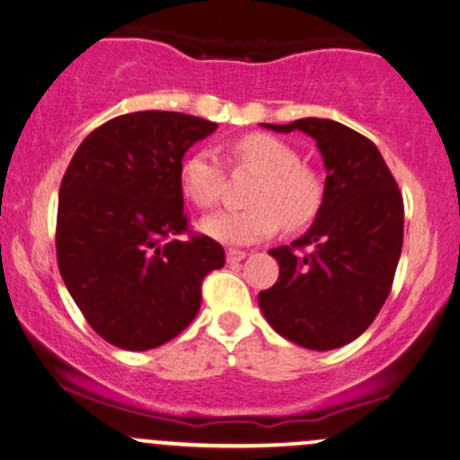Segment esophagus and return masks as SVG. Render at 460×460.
Segmentation results:
<instances>
[{
	"instance_id": "esophagus-1",
	"label": "esophagus",
	"mask_w": 460,
	"mask_h": 460,
	"mask_svg": "<svg viewBox=\"0 0 460 460\" xmlns=\"http://www.w3.org/2000/svg\"><path fill=\"white\" fill-rule=\"evenodd\" d=\"M247 258V253L241 252V249H228L226 252V260H228V264H238V261Z\"/></svg>"
}]
</instances>
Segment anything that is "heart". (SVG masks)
<instances>
[{
	"instance_id": "1",
	"label": "heart",
	"mask_w": 460,
	"mask_h": 460,
	"mask_svg": "<svg viewBox=\"0 0 460 460\" xmlns=\"http://www.w3.org/2000/svg\"><path fill=\"white\" fill-rule=\"evenodd\" d=\"M236 169L258 175L249 194L252 208L222 211L202 219L200 230L226 244H252L272 236L279 226L300 230L317 217L323 186L304 169L294 147L270 135H247L230 147ZM181 188L202 208L216 207L224 192V166L208 150H199L181 166Z\"/></svg>"
}]
</instances>
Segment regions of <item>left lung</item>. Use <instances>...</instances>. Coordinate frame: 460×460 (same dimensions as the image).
Returning <instances> with one entry per match:
<instances>
[{
  "label": "left lung",
  "instance_id": "left-lung-1",
  "mask_svg": "<svg viewBox=\"0 0 460 460\" xmlns=\"http://www.w3.org/2000/svg\"><path fill=\"white\" fill-rule=\"evenodd\" d=\"M317 141L325 164L323 202L291 247L270 249L279 279L258 302L270 327L310 350L353 342L391 294L403 244V199L383 154L367 137L327 118L261 124ZM310 246L308 254L296 248Z\"/></svg>",
  "mask_w": 460,
  "mask_h": 460
}]
</instances>
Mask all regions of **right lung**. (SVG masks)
Returning <instances> with one entry per match:
<instances>
[{"label":"right lung","mask_w":460,"mask_h":460,"mask_svg":"<svg viewBox=\"0 0 460 460\" xmlns=\"http://www.w3.org/2000/svg\"><path fill=\"white\" fill-rule=\"evenodd\" d=\"M216 122L135 111L80 143L58 190L57 261L67 291L101 338L150 350L192 323L202 279L224 247L190 234L181 160Z\"/></svg>","instance_id":"1"}]
</instances>
